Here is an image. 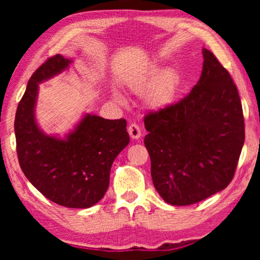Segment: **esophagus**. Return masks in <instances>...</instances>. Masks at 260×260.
I'll return each mask as SVG.
<instances>
[{"label":"esophagus","instance_id":"esophagus-1","mask_svg":"<svg viewBox=\"0 0 260 260\" xmlns=\"http://www.w3.org/2000/svg\"><path fill=\"white\" fill-rule=\"evenodd\" d=\"M127 133H129L130 137L133 138V140H138V138L141 137V127L137 125L136 123H133L130 124L129 127H127Z\"/></svg>","mask_w":260,"mask_h":260}]
</instances>
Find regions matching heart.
<instances>
[{"mask_svg":"<svg viewBox=\"0 0 260 260\" xmlns=\"http://www.w3.org/2000/svg\"><path fill=\"white\" fill-rule=\"evenodd\" d=\"M181 77L173 69L163 70L159 66H151L140 76L130 80L129 87L136 93H143L145 103L154 110H165L175 104L181 90ZM118 101L120 95L115 94Z\"/></svg>","mask_w":260,"mask_h":260,"instance_id":"b5f03b06","label":"heart"}]
</instances>
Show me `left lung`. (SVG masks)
<instances>
[{
    "mask_svg": "<svg viewBox=\"0 0 260 260\" xmlns=\"http://www.w3.org/2000/svg\"><path fill=\"white\" fill-rule=\"evenodd\" d=\"M202 54L201 77L190 93L144 117L152 182L173 206L197 204L225 189L245 141L237 86L211 51Z\"/></svg>",
    "mask_w": 260,
    "mask_h": 260,
    "instance_id": "1",
    "label": "left lung"
}]
</instances>
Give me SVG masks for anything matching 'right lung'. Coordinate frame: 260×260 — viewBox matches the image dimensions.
<instances>
[{"label":"right lung","mask_w":260,"mask_h":260,"mask_svg":"<svg viewBox=\"0 0 260 260\" xmlns=\"http://www.w3.org/2000/svg\"><path fill=\"white\" fill-rule=\"evenodd\" d=\"M71 59L56 54L33 73L17 105L16 151L28 181L48 200L63 207L88 208L108 190L115 158L129 144L126 120L86 113L60 138L46 135L35 120L39 84L65 71Z\"/></svg>","instance_id":"right-lung-1"}]
</instances>
